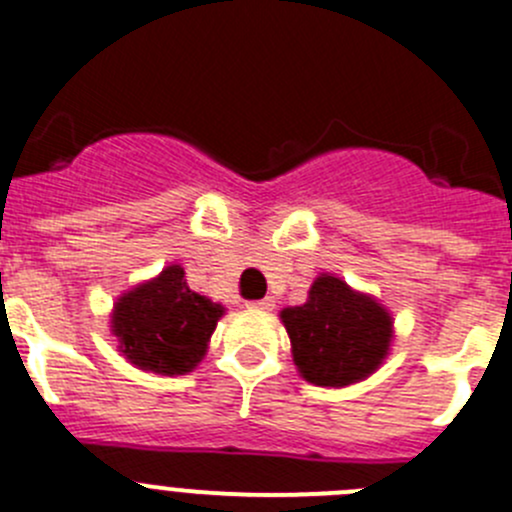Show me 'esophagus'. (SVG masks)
Returning a JSON list of instances; mask_svg holds the SVG:
<instances>
[{
    "instance_id": "obj_1",
    "label": "esophagus",
    "mask_w": 512,
    "mask_h": 512,
    "mask_svg": "<svg viewBox=\"0 0 512 512\" xmlns=\"http://www.w3.org/2000/svg\"><path fill=\"white\" fill-rule=\"evenodd\" d=\"M247 307H250V310H257V312H270L272 307H275V302H272L270 297H265V300H252V302H247Z\"/></svg>"
}]
</instances>
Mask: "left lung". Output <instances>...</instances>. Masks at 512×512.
I'll list each match as a JSON object with an SVG mask.
<instances>
[{
	"mask_svg": "<svg viewBox=\"0 0 512 512\" xmlns=\"http://www.w3.org/2000/svg\"><path fill=\"white\" fill-rule=\"evenodd\" d=\"M292 360L312 385L345 388L382 365L393 342V317L375 297L335 275H320L305 305L280 312Z\"/></svg>",
	"mask_w": 512,
	"mask_h": 512,
	"instance_id": "left-lung-1",
	"label": "left lung"
}]
</instances>
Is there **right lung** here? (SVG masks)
I'll return each mask as SVG.
<instances>
[{"label":"right lung","instance_id":"obj_1","mask_svg":"<svg viewBox=\"0 0 512 512\" xmlns=\"http://www.w3.org/2000/svg\"><path fill=\"white\" fill-rule=\"evenodd\" d=\"M222 315L225 307L190 290L185 270L170 265L114 302L112 335L140 370L185 375L205 357Z\"/></svg>","mask_w":512,"mask_h":512}]
</instances>
